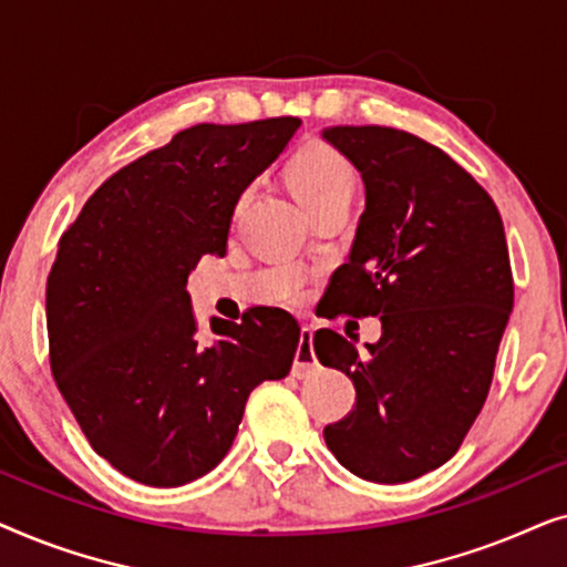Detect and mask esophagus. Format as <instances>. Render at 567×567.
<instances>
[{
    "instance_id": "esophagus-1",
    "label": "esophagus",
    "mask_w": 567,
    "mask_h": 567,
    "mask_svg": "<svg viewBox=\"0 0 567 567\" xmlns=\"http://www.w3.org/2000/svg\"><path fill=\"white\" fill-rule=\"evenodd\" d=\"M315 369H317V355H315V348H312V330L301 328L297 355H293L291 374L301 379V377H307L309 371H315Z\"/></svg>"
}]
</instances>
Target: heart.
I'll list each match as a JSON object with an SVG mask.
<instances>
[{"label": "heart", "instance_id": "heart-1", "mask_svg": "<svg viewBox=\"0 0 567 567\" xmlns=\"http://www.w3.org/2000/svg\"><path fill=\"white\" fill-rule=\"evenodd\" d=\"M291 188L307 208L320 200L353 190V167L330 144L315 142L299 150L289 167Z\"/></svg>", "mask_w": 567, "mask_h": 567}]
</instances>
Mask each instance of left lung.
Instances as JSON below:
<instances>
[{"label": "left lung", "mask_w": 567, "mask_h": 567, "mask_svg": "<svg viewBox=\"0 0 567 567\" xmlns=\"http://www.w3.org/2000/svg\"><path fill=\"white\" fill-rule=\"evenodd\" d=\"M322 138L367 188L355 239L330 278V317H379L359 351L315 336L322 367L355 386V408L324 429L353 475L408 483L452 460L485 405L514 309L506 231L467 169L423 138L386 126H330Z\"/></svg>", "instance_id": "8db88e82"}]
</instances>
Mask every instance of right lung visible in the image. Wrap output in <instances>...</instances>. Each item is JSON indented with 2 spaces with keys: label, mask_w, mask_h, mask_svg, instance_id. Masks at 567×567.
<instances>
[{
  "label": "right lung",
  "mask_w": 567,
  "mask_h": 567,
  "mask_svg": "<svg viewBox=\"0 0 567 567\" xmlns=\"http://www.w3.org/2000/svg\"><path fill=\"white\" fill-rule=\"evenodd\" d=\"M299 126L185 128L107 177L59 239L45 284L53 379L90 446L136 483L204 477L255 386L289 374L301 332L289 312L214 317L200 340L185 284L200 255L224 258L239 196Z\"/></svg>",
  "instance_id": "right-lung-1"
}]
</instances>
